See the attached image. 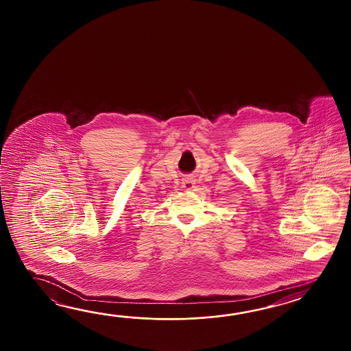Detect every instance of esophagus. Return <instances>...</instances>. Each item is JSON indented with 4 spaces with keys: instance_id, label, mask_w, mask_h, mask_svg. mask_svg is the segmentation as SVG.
<instances>
[{
    "instance_id": "esophagus-1",
    "label": "esophagus",
    "mask_w": 351,
    "mask_h": 351,
    "mask_svg": "<svg viewBox=\"0 0 351 351\" xmlns=\"http://www.w3.org/2000/svg\"><path fill=\"white\" fill-rule=\"evenodd\" d=\"M182 184H183V188L186 189V191H192L194 188V180L192 177H186V178H183V182H182Z\"/></svg>"
}]
</instances>
